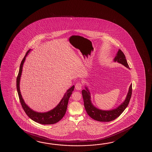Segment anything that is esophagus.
<instances>
[{
    "label": "esophagus",
    "instance_id": "obj_1",
    "mask_svg": "<svg viewBox=\"0 0 152 152\" xmlns=\"http://www.w3.org/2000/svg\"><path fill=\"white\" fill-rule=\"evenodd\" d=\"M82 84L80 82H77L75 85V89L77 90H80L82 89Z\"/></svg>",
    "mask_w": 152,
    "mask_h": 152
}]
</instances>
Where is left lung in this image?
<instances>
[{
	"label": "left lung",
	"instance_id": "left-lung-1",
	"mask_svg": "<svg viewBox=\"0 0 152 152\" xmlns=\"http://www.w3.org/2000/svg\"><path fill=\"white\" fill-rule=\"evenodd\" d=\"M114 62H118L121 64L124 65L128 69L129 66L127 63V60L124 53L121 50L118 49L116 55L115 57ZM86 89L82 91V94L84 101V105L87 114L91 118L94 120L99 122H110L114 120L115 118H118L124 112L125 109L128 105L132 94V84L129 88L126 98L124 102L122 103L120 105L118 106L116 108L112 110H104L97 108L91 102V95L88 88L85 86Z\"/></svg>",
	"mask_w": 152,
	"mask_h": 152
}]
</instances>
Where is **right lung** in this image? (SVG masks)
I'll list each match as a JSON object with an SVG mask.
<instances>
[{
    "mask_svg": "<svg viewBox=\"0 0 152 152\" xmlns=\"http://www.w3.org/2000/svg\"><path fill=\"white\" fill-rule=\"evenodd\" d=\"M31 49L28 51L26 53L24 58L22 60L21 64L20 65L18 75L17 78V90L19 98L20 103L22 104V108L25 111V113L29 118L33 121L37 122L38 124H56L60 121L64 116L68 104L69 99L71 96L72 91L74 90V86H72L67 90L64 94L62 99L59 103L54 108L49 111L44 113L36 112L30 108L26 103L22 97V94L20 90V80L22 75L23 66L24 63L25 62L26 56L28 53H30Z\"/></svg>",
    "mask_w": 152,
    "mask_h": 152,
    "instance_id": "add662e5",
    "label": "right lung"
}]
</instances>
